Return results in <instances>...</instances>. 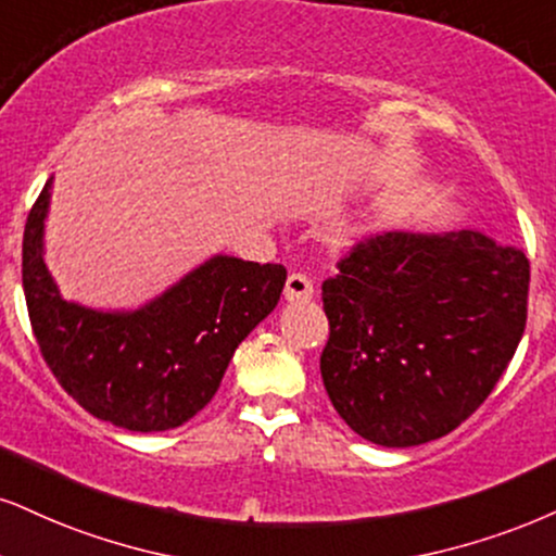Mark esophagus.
Listing matches in <instances>:
<instances>
[{
  "instance_id": "34e87169",
  "label": "esophagus",
  "mask_w": 556,
  "mask_h": 556,
  "mask_svg": "<svg viewBox=\"0 0 556 556\" xmlns=\"http://www.w3.org/2000/svg\"><path fill=\"white\" fill-rule=\"evenodd\" d=\"M283 296L286 301H312L314 299L312 280L301 276V273H293V276H289V280H286Z\"/></svg>"
}]
</instances>
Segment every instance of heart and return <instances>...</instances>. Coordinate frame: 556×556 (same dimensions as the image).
Masks as SVG:
<instances>
[{
    "instance_id": "obj_1",
    "label": "heart",
    "mask_w": 556,
    "mask_h": 556,
    "mask_svg": "<svg viewBox=\"0 0 556 556\" xmlns=\"http://www.w3.org/2000/svg\"><path fill=\"white\" fill-rule=\"evenodd\" d=\"M374 229V216H358V218H348L338 226V237L342 242H353V239H361L363 235Z\"/></svg>"
}]
</instances>
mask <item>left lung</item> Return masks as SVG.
Wrapping results in <instances>:
<instances>
[{
	"mask_svg": "<svg viewBox=\"0 0 556 556\" xmlns=\"http://www.w3.org/2000/svg\"><path fill=\"white\" fill-rule=\"evenodd\" d=\"M529 260L479 231H387L321 283L330 340L319 368L338 415L387 448L458 428L516 353Z\"/></svg>",
	"mask_w": 556,
	"mask_h": 556,
	"instance_id": "8db88e82",
	"label": "left lung"
}]
</instances>
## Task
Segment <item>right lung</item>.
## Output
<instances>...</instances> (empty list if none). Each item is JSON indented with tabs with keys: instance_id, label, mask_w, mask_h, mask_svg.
Wrapping results in <instances>:
<instances>
[{
	"instance_id": "add662e5",
	"label": "right lung",
	"mask_w": 556,
	"mask_h": 556,
	"mask_svg": "<svg viewBox=\"0 0 556 556\" xmlns=\"http://www.w3.org/2000/svg\"><path fill=\"white\" fill-rule=\"evenodd\" d=\"M48 177L25 224L23 291L40 353L89 415L134 430L180 428L214 400L247 334L276 309L283 265L211 255L134 309L61 296L46 265Z\"/></svg>"
}]
</instances>
